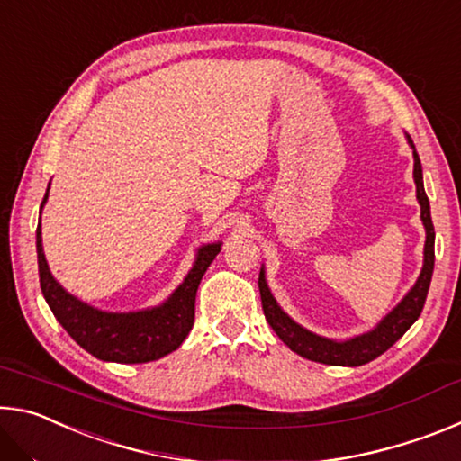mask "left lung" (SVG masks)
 <instances>
[{
	"instance_id": "obj_1",
	"label": "left lung",
	"mask_w": 461,
	"mask_h": 461,
	"mask_svg": "<svg viewBox=\"0 0 461 461\" xmlns=\"http://www.w3.org/2000/svg\"><path fill=\"white\" fill-rule=\"evenodd\" d=\"M415 148V146H412ZM415 154V185H417V199L420 205V220L427 230L425 240V264L420 270V276L417 285L411 288V293L401 301L393 313L382 319L376 330L370 333L357 335V338L349 341H331L319 335L303 330L296 325L291 317L283 313V309L276 305L275 296L270 294L267 286V278H264V270H260L258 276V288L262 299V311L267 317L268 325L275 330V333L283 339L294 354H299L307 360L330 364V366H362L372 362L374 357L384 354L393 343L399 341L409 327L417 321L420 311H423L429 285H431L433 276V264H435V230L431 221V209H429V199L423 189V168H420V160L417 150Z\"/></svg>"
}]
</instances>
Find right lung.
Masks as SVG:
<instances>
[{"instance_id":"obj_1","label":"right lung","mask_w":461,"mask_h":461,"mask_svg":"<svg viewBox=\"0 0 461 461\" xmlns=\"http://www.w3.org/2000/svg\"><path fill=\"white\" fill-rule=\"evenodd\" d=\"M46 197H49V191L44 194L42 205ZM36 252L42 294L67 333L99 360L142 364L175 352L189 335L194 321V294L209 264L220 254V244L203 246L194 267L173 296L160 307L140 311V313H104L68 294L52 278L46 264L41 225L36 228Z\"/></svg>"}]
</instances>
